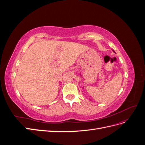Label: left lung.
<instances>
[{
    "instance_id": "8db88e82",
    "label": "left lung",
    "mask_w": 145,
    "mask_h": 145,
    "mask_svg": "<svg viewBox=\"0 0 145 145\" xmlns=\"http://www.w3.org/2000/svg\"><path fill=\"white\" fill-rule=\"evenodd\" d=\"M112 51H113L114 52H115V51H114V50H112Z\"/></svg>"
}]
</instances>
